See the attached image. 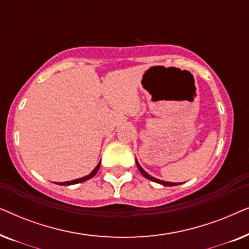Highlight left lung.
Returning <instances> with one entry per match:
<instances>
[{"instance_id":"1","label":"left lung","mask_w":249,"mask_h":249,"mask_svg":"<svg viewBox=\"0 0 249 249\" xmlns=\"http://www.w3.org/2000/svg\"><path fill=\"white\" fill-rule=\"evenodd\" d=\"M136 164H137V168L139 169V171H141V173L142 176L145 177V178H147V179H149V180H152V181H154V182H158V183H161V185H163V186H176V185H178V183H173V182H168V181H162V180H159V179H156V178H154V177H152V176H149L147 172H145L144 170H142V168L141 165H139V163L137 162V160H136Z\"/></svg>"}]
</instances>
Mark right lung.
Returning a JSON list of instances; mask_svg holds the SVG:
<instances>
[{"mask_svg": "<svg viewBox=\"0 0 249 249\" xmlns=\"http://www.w3.org/2000/svg\"><path fill=\"white\" fill-rule=\"evenodd\" d=\"M100 165H101V162L98 163L97 164V166L96 168H95L93 171H91L89 175L88 176H86V177H83V178H80V179H76V180H71V181H66V182H59L57 183V185H61V186H69V185H74V183H79V182H84V181H86V180H88V179H90V178H93V177L96 175L97 173V171H98V169H100Z\"/></svg>", "mask_w": 249, "mask_h": 249, "instance_id": "add662e5", "label": "right lung"}]
</instances>
